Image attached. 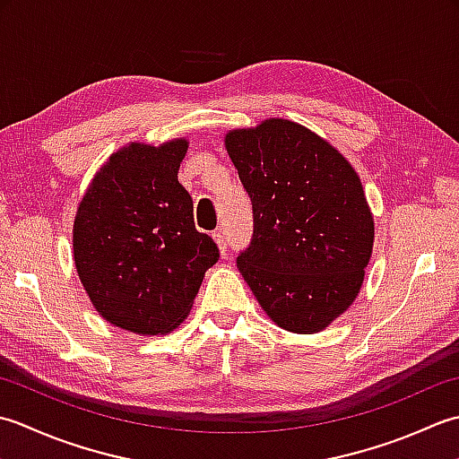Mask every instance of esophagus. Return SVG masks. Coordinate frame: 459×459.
<instances>
[{
  "label": "esophagus",
  "instance_id": "esophagus-1",
  "mask_svg": "<svg viewBox=\"0 0 459 459\" xmlns=\"http://www.w3.org/2000/svg\"><path fill=\"white\" fill-rule=\"evenodd\" d=\"M213 239H216V243H218L221 257H226L228 255V241H226V238H223V231H220V230L213 231Z\"/></svg>",
  "mask_w": 459,
  "mask_h": 459
}]
</instances>
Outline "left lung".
<instances>
[{
    "label": "left lung",
    "instance_id": "8db88e82",
    "mask_svg": "<svg viewBox=\"0 0 459 459\" xmlns=\"http://www.w3.org/2000/svg\"><path fill=\"white\" fill-rule=\"evenodd\" d=\"M254 204V239L238 257L261 308L297 334L321 333L360 293L374 218L359 174L325 138L287 118L223 138Z\"/></svg>",
    "mask_w": 459,
    "mask_h": 459
}]
</instances>
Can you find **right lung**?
<instances>
[{"instance_id": "right-lung-1", "label": "right lung", "mask_w": 459, "mask_h": 459, "mask_svg": "<svg viewBox=\"0 0 459 459\" xmlns=\"http://www.w3.org/2000/svg\"><path fill=\"white\" fill-rule=\"evenodd\" d=\"M188 140L130 143L108 156L73 223V257L102 319L128 333L174 331L190 315L218 246L194 226L178 182Z\"/></svg>"}]
</instances>
